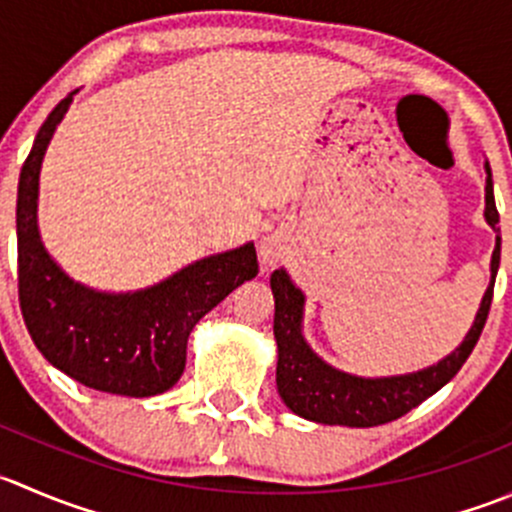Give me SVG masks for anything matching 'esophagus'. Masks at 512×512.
I'll list each match as a JSON object with an SVG mask.
<instances>
[{"instance_id":"obj_1","label":"esophagus","mask_w":512,"mask_h":512,"mask_svg":"<svg viewBox=\"0 0 512 512\" xmlns=\"http://www.w3.org/2000/svg\"><path fill=\"white\" fill-rule=\"evenodd\" d=\"M285 255H287V245L282 242V237L267 235L265 240H262L260 257H262V262H265V265H275V262H280Z\"/></svg>"}]
</instances>
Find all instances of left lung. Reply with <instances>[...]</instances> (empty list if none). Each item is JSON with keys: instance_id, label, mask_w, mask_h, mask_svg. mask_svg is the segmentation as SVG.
Instances as JSON below:
<instances>
[{"instance_id": "1", "label": "left lung", "mask_w": 512, "mask_h": 512, "mask_svg": "<svg viewBox=\"0 0 512 512\" xmlns=\"http://www.w3.org/2000/svg\"><path fill=\"white\" fill-rule=\"evenodd\" d=\"M485 222L495 232V250L490 257V285L480 300L468 335L458 347L435 365L405 375L362 377L337 370L322 360L302 335L305 292L292 282L285 267L272 272L270 287L275 295V342H277V393L282 403L300 418L322 425L375 428L403 418L423 400L448 385L473 352L493 302L495 275L500 267V215L495 207L493 175L485 162Z\"/></svg>"}]
</instances>
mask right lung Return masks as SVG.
I'll list each match as a JSON object with an SVG mask.
<instances>
[{
  "mask_svg": "<svg viewBox=\"0 0 512 512\" xmlns=\"http://www.w3.org/2000/svg\"><path fill=\"white\" fill-rule=\"evenodd\" d=\"M74 94L44 119L19 172V305L37 350L64 375L99 393L152 398L180 380L192 327L257 275V252L245 242L135 292H104L72 280L44 247L37 202L44 152Z\"/></svg>",
  "mask_w": 512,
  "mask_h": 512,
  "instance_id": "add662e5",
  "label": "right lung"
}]
</instances>
